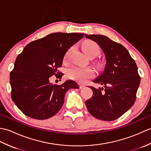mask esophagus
<instances>
[{"label": "esophagus", "mask_w": 151, "mask_h": 151, "mask_svg": "<svg viewBox=\"0 0 151 151\" xmlns=\"http://www.w3.org/2000/svg\"><path fill=\"white\" fill-rule=\"evenodd\" d=\"M84 87H85V86H84V85L81 84H79V88H80V89H82V88H84Z\"/></svg>", "instance_id": "obj_1"}]
</instances>
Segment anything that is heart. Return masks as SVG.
I'll use <instances>...</instances> for the list:
<instances>
[{
	"label": "heart",
	"instance_id": "b5f03b06",
	"mask_svg": "<svg viewBox=\"0 0 151 151\" xmlns=\"http://www.w3.org/2000/svg\"><path fill=\"white\" fill-rule=\"evenodd\" d=\"M82 50L87 55L90 57H96L100 54V47L97 43L91 40L86 41L82 44ZM69 51L64 56V60H67L69 58ZM67 76L70 79L74 80L78 82L84 83L88 80L94 77L95 72L89 67H81L78 66L70 67L67 70Z\"/></svg>",
	"mask_w": 151,
	"mask_h": 151
}]
</instances>
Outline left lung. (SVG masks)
I'll use <instances>...</instances> for the list:
<instances>
[{
  "mask_svg": "<svg viewBox=\"0 0 151 151\" xmlns=\"http://www.w3.org/2000/svg\"><path fill=\"white\" fill-rule=\"evenodd\" d=\"M86 37L97 43L104 51L106 64L102 75L93 82L104 88L93 91L86 105L93 116L106 121L117 119L132 106L141 77L135 61L129 51L120 43L102 35H86Z\"/></svg>",
  "mask_w": 151,
  "mask_h": 151,
  "instance_id": "8db88e82",
  "label": "left lung"
}]
</instances>
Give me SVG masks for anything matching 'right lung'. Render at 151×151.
<instances>
[{"label":"right lung","mask_w":151,"mask_h":151,"mask_svg":"<svg viewBox=\"0 0 151 151\" xmlns=\"http://www.w3.org/2000/svg\"><path fill=\"white\" fill-rule=\"evenodd\" d=\"M84 34L57 32L28 44L19 54L10 73L11 97L22 113L31 118L43 120L56 114L62 107L65 93L78 89L73 81L61 85L50 83L55 75L63 74L64 55L69 48L84 37Z\"/></svg>","instance_id":"1"}]
</instances>
